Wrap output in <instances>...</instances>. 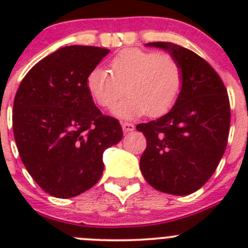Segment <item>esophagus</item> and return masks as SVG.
I'll return each mask as SVG.
<instances>
[{"instance_id":"1","label":"esophagus","mask_w":248,"mask_h":248,"mask_svg":"<svg viewBox=\"0 0 248 248\" xmlns=\"http://www.w3.org/2000/svg\"><path fill=\"white\" fill-rule=\"evenodd\" d=\"M122 128L124 133H129V131L134 130V125L131 123H122Z\"/></svg>"}]
</instances>
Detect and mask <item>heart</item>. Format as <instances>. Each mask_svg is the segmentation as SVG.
<instances>
[{"instance_id":"1","label":"heart","mask_w":248,"mask_h":248,"mask_svg":"<svg viewBox=\"0 0 248 248\" xmlns=\"http://www.w3.org/2000/svg\"><path fill=\"white\" fill-rule=\"evenodd\" d=\"M109 68H93L87 76V89L105 109L113 108L125 92L129 97L115 109L125 119L145 113L159 117L175 104L183 89V67L172 54L126 48L110 59Z\"/></svg>"}]
</instances>
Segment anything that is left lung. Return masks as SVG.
<instances>
[{"label": "left lung", "instance_id": "left-lung-1", "mask_svg": "<svg viewBox=\"0 0 248 248\" xmlns=\"http://www.w3.org/2000/svg\"><path fill=\"white\" fill-rule=\"evenodd\" d=\"M146 46L169 50L183 67L184 83L171 110L137 125L146 138L140 170L159 191L192 194L212 176L226 149L229 94L217 72L192 50L171 42Z\"/></svg>", "mask_w": 248, "mask_h": 248}]
</instances>
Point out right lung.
<instances>
[{
  "instance_id": "obj_1",
  "label": "right lung",
  "mask_w": 248,
  "mask_h": 248,
  "mask_svg": "<svg viewBox=\"0 0 248 248\" xmlns=\"http://www.w3.org/2000/svg\"><path fill=\"white\" fill-rule=\"evenodd\" d=\"M109 53L68 46L31 68L13 102L19 157L34 181L54 198H74L102 177L105 149L122 140L119 120L104 115L87 89V76Z\"/></svg>"
}]
</instances>
